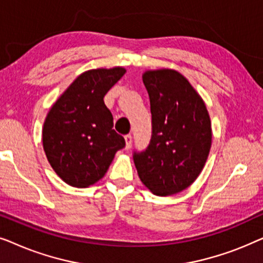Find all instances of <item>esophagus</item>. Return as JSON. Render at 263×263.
I'll return each mask as SVG.
<instances>
[{"label": "esophagus", "instance_id": "34e87169", "mask_svg": "<svg viewBox=\"0 0 263 263\" xmlns=\"http://www.w3.org/2000/svg\"><path fill=\"white\" fill-rule=\"evenodd\" d=\"M124 140H125V148H129V147L132 146V143H133V136L130 135V134H128V135H125L124 136Z\"/></svg>", "mask_w": 263, "mask_h": 263}]
</instances>
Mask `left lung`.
<instances>
[{
    "mask_svg": "<svg viewBox=\"0 0 263 263\" xmlns=\"http://www.w3.org/2000/svg\"><path fill=\"white\" fill-rule=\"evenodd\" d=\"M142 80L149 96L152 136L133 159L154 195H174L202 171L212 143L211 118L202 98L178 71L148 70Z\"/></svg>",
    "mask_w": 263,
    "mask_h": 263,
    "instance_id": "8db88e82",
    "label": "left lung"
}]
</instances>
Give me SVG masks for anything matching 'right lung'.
I'll return each mask as SVG.
<instances>
[{
    "label": "right lung",
    "mask_w": 263,
    "mask_h": 263,
    "mask_svg": "<svg viewBox=\"0 0 263 263\" xmlns=\"http://www.w3.org/2000/svg\"><path fill=\"white\" fill-rule=\"evenodd\" d=\"M124 73L122 67L85 71L50 109L43 127V147L51 167L67 184H95L125 146L123 136L114 130V117L104 103L107 91Z\"/></svg>",
    "instance_id": "right-lung-1"
}]
</instances>
